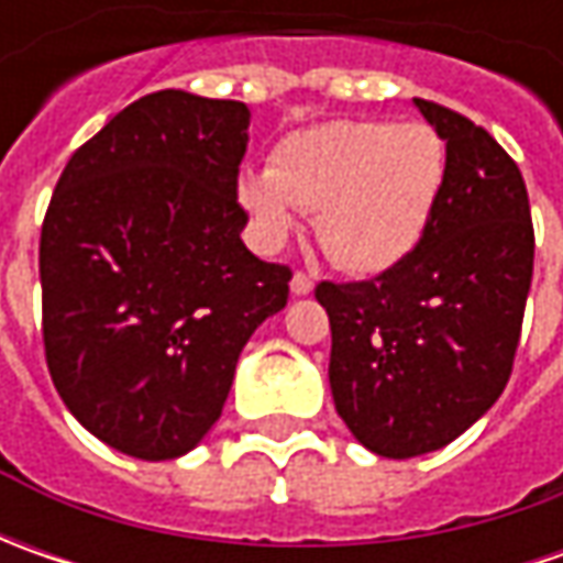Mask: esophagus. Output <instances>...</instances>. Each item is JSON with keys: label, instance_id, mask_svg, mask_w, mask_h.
<instances>
[{"label": "esophagus", "instance_id": "34e87169", "mask_svg": "<svg viewBox=\"0 0 563 563\" xmlns=\"http://www.w3.org/2000/svg\"><path fill=\"white\" fill-rule=\"evenodd\" d=\"M313 291V278L307 275V272H297L291 278V294H297V297H303V294Z\"/></svg>", "mask_w": 563, "mask_h": 563}]
</instances>
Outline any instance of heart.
<instances>
[{"label": "heart", "mask_w": 563, "mask_h": 563, "mask_svg": "<svg viewBox=\"0 0 563 563\" xmlns=\"http://www.w3.org/2000/svg\"><path fill=\"white\" fill-rule=\"evenodd\" d=\"M448 156L422 121L341 119L297 131L269 156V175H241L238 200L278 244L294 209L316 212V234L341 269H395L435 216Z\"/></svg>", "instance_id": "heart-1"}]
</instances>
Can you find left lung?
Here are the masks:
<instances>
[{
    "mask_svg": "<svg viewBox=\"0 0 563 563\" xmlns=\"http://www.w3.org/2000/svg\"><path fill=\"white\" fill-rule=\"evenodd\" d=\"M413 106L448 156L420 247L369 282L316 285L332 325L338 417L395 461L454 442L501 398L536 250L517 163L486 128L429 99Z\"/></svg>",
    "mask_w": 563,
    "mask_h": 563,
    "instance_id": "obj_1",
    "label": "left lung"
}]
</instances>
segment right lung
I'll list each match as a JSON object with an SVG mask.
<instances>
[{
    "instance_id": "right-lung-1",
    "label": "right lung",
    "mask_w": 563,
    "mask_h": 563,
    "mask_svg": "<svg viewBox=\"0 0 563 563\" xmlns=\"http://www.w3.org/2000/svg\"><path fill=\"white\" fill-rule=\"evenodd\" d=\"M250 109L159 90L68 159L40 234L46 363L75 420L141 461H175L222 417L250 335L291 269L253 256L238 168Z\"/></svg>"
}]
</instances>
